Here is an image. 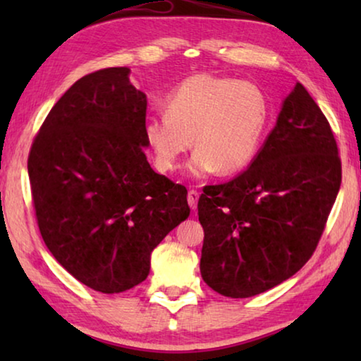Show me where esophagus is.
<instances>
[{
  "mask_svg": "<svg viewBox=\"0 0 361 361\" xmlns=\"http://www.w3.org/2000/svg\"><path fill=\"white\" fill-rule=\"evenodd\" d=\"M197 200H199V192L194 191V189H189V191H188V204L192 210L197 209Z\"/></svg>",
  "mask_w": 361,
  "mask_h": 361,
  "instance_id": "34e87169",
  "label": "esophagus"
}]
</instances>
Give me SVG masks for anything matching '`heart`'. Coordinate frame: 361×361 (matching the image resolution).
Segmentation results:
<instances>
[{
    "label": "heart",
    "instance_id": "heart-1",
    "mask_svg": "<svg viewBox=\"0 0 361 361\" xmlns=\"http://www.w3.org/2000/svg\"><path fill=\"white\" fill-rule=\"evenodd\" d=\"M269 116V100L256 84L200 73L169 94L166 114L146 119L143 137L159 172L178 169L194 143L195 152L188 162L192 178L216 170L231 175L255 159Z\"/></svg>",
    "mask_w": 361,
    "mask_h": 361
}]
</instances>
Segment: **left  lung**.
Listing matches in <instances>:
<instances>
[{
	"instance_id": "left-lung-1",
	"label": "left lung",
	"mask_w": 361,
	"mask_h": 361,
	"mask_svg": "<svg viewBox=\"0 0 361 361\" xmlns=\"http://www.w3.org/2000/svg\"><path fill=\"white\" fill-rule=\"evenodd\" d=\"M341 176L329 122L296 82L250 167L199 197L204 282L250 298L295 276L319 245Z\"/></svg>"
}]
</instances>
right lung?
Wrapping results in <instances>:
<instances>
[{
  "label": "right lung",
  "instance_id": "right-lung-1",
  "mask_svg": "<svg viewBox=\"0 0 361 361\" xmlns=\"http://www.w3.org/2000/svg\"><path fill=\"white\" fill-rule=\"evenodd\" d=\"M129 75L116 66L73 84L28 156L46 247L76 280L106 295L142 283L152 250L191 212L186 188L146 159V95Z\"/></svg>",
  "mask_w": 361,
  "mask_h": 361
}]
</instances>
